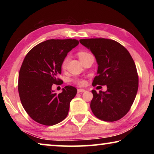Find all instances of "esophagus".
Here are the masks:
<instances>
[{
	"mask_svg": "<svg viewBox=\"0 0 154 154\" xmlns=\"http://www.w3.org/2000/svg\"><path fill=\"white\" fill-rule=\"evenodd\" d=\"M85 90L84 89H81V88H79V89L77 90V92L78 93H81V92H85Z\"/></svg>",
	"mask_w": 154,
	"mask_h": 154,
	"instance_id": "1",
	"label": "esophagus"
}]
</instances>
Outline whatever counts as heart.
<instances>
[{"label": "heart", "mask_w": 154, "mask_h": 154, "mask_svg": "<svg viewBox=\"0 0 154 154\" xmlns=\"http://www.w3.org/2000/svg\"><path fill=\"white\" fill-rule=\"evenodd\" d=\"M89 55H90V54H88V53H87V52H85V51H82L79 53V57L80 60L83 58H85V57H86ZM69 60V56L66 57V58L64 59V60H63V62H62V67L63 68V69H65V68H66ZM74 82H75V83H76L77 84L79 85H83V83H84V81L82 79H75Z\"/></svg>", "instance_id": "heart-1"}]
</instances>
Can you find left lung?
Returning a JSON list of instances; mask_svg holds the SVG:
<instances>
[{
  "mask_svg": "<svg viewBox=\"0 0 154 154\" xmlns=\"http://www.w3.org/2000/svg\"><path fill=\"white\" fill-rule=\"evenodd\" d=\"M79 42L91 51L98 64L97 76L92 85L107 87L106 91H100L99 94L92 90V111L103 121L118 120L130 110L138 91L139 78L133 59L116 41L86 38Z\"/></svg>",
  "mask_w": 154,
  "mask_h": 154,
  "instance_id": "1",
  "label": "left lung"
}]
</instances>
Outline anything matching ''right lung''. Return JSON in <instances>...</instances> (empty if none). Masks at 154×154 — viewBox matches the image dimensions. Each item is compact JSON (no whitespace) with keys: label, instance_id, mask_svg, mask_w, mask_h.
Instances as JSON below:
<instances>
[{"label":"right lung","instance_id":"1","mask_svg":"<svg viewBox=\"0 0 154 154\" xmlns=\"http://www.w3.org/2000/svg\"><path fill=\"white\" fill-rule=\"evenodd\" d=\"M78 44L79 41L71 38L47 40L26 56L19 72L18 92L23 107L38 123L53 126L67 116L77 89L67 85L57 94L51 87L61 82L58 75L62 62Z\"/></svg>","mask_w":154,"mask_h":154}]
</instances>
